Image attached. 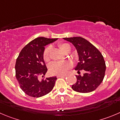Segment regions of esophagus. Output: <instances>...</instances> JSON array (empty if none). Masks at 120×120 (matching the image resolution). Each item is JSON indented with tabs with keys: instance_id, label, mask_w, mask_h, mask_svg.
I'll use <instances>...</instances> for the list:
<instances>
[{
	"instance_id": "obj_1",
	"label": "esophagus",
	"mask_w": 120,
	"mask_h": 120,
	"mask_svg": "<svg viewBox=\"0 0 120 120\" xmlns=\"http://www.w3.org/2000/svg\"><path fill=\"white\" fill-rule=\"evenodd\" d=\"M66 76V75H58L57 77V78H64V77Z\"/></svg>"
}]
</instances>
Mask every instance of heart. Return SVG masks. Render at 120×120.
Wrapping results in <instances>:
<instances>
[{
	"label": "heart",
	"mask_w": 120,
	"mask_h": 120,
	"mask_svg": "<svg viewBox=\"0 0 120 120\" xmlns=\"http://www.w3.org/2000/svg\"><path fill=\"white\" fill-rule=\"evenodd\" d=\"M59 47L63 52L71 50L70 45L67 43H60ZM51 48L50 47L45 49L43 54V58L45 61L48 62L50 60V51ZM71 68V64L68 61H59L52 63L49 67L50 73L54 75H63L66 73L68 69Z\"/></svg>",
	"instance_id": "1"
}]
</instances>
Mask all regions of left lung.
Returning <instances> with one entry per match:
<instances>
[{
	"instance_id": "8db88e82",
	"label": "left lung",
	"mask_w": 120,
	"mask_h": 120,
	"mask_svg": "<svg viewBox=\"0 0 120 120\" xmlns=\"http://www.w3.org/2000/svg\"><path fill=\"white\" fill-rule=\"evenodd\" d=\"M75 47L79 56V62L76 66L78 73L83 70L85 73L76 76L77 81L71 88L80 93H88L95 90L105 76L106 66L100 51L86 39L80 37L63 38Z\"/></svg>"
}]
</instances>
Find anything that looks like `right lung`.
Listing matches in <instances>:
<instances>
[{
  "label": "right lung",
  "mask_w": 120,
  "mask_h": 120,
  "mask_svg": "<svg viewBox=\"0 0 120 120\" xmlns=\"http://www.w3.org/2000/svg\"><path fill=\"white\" fill-rule=\"evenodd\" d=\"M57 38L38 37L29 42L20 52L15 64L16 78L21 89L26 95L39 98L49 94L54 86L56 76L39 80L47 69L44 60L45 46Z\"/></svg>",
  "instance_id": "right-lung-1"
}]
</instances>
